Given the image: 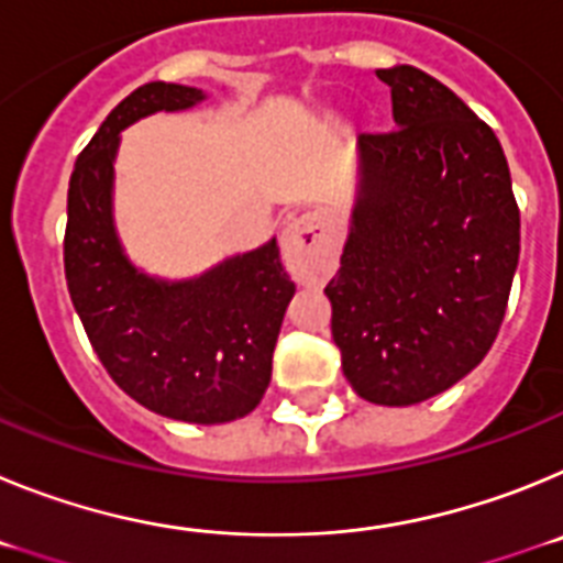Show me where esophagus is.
<instances>
[{
  "label": "esophagus",
  "instance_id": "34e87169",
  "mask_svg": "<svg viewBox=\"0 0 563 563\" xmlns=\"http://www.w3.org/2000/svg\"><path fill=\"white\" fill-rule=\"evenodd\" d=\"M332 222L324 213H305L282 233V256L298 282H310L316 273L327 271L332 265Z\"/></svg>",
  "mask_w": 563,
  "mask_h": 563
}]
</instances>
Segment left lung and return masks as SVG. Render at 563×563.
Instances as JSON below:
<instances>
[{
  "label": "left lung",
  "instance_id": "1",
  "mask_svg": "<svg viewBox=\"0 0 563 563\" xmlns=\"http://www.w3.org/2000/svg\"><path fill=\"white\" fill-rule=\"evenodd\" d=\"M397 129L361 134V186L324 287L352 389L411 406L479 366L519 265V206L494 129L422 69H377Z\"/></svg>",
  "mask_w": 563,
  "mask_h": 563
}]
</instances>
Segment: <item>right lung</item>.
Listing matches in <instances>:
<instances>
[{"label": "right lung", "mask_w": 563, "mask_h": 563, "mask_svg": "<svg viewBox=\"0 0 563 563\" xmlns=\"http://www.w3.org/2000/svg\"><path fill=\"white\" fill-rule=\"evenodd\" d=\"M202 98V89L152 81L107 114L69 177L64 276L109 377L154 415L213 426L251 415L271 383L276 338L296 292L276 239L168 285L123 256L112 225L118 134L146 114Z\"/></svg>", "instance_id": "obj_1"}]
</instances>
